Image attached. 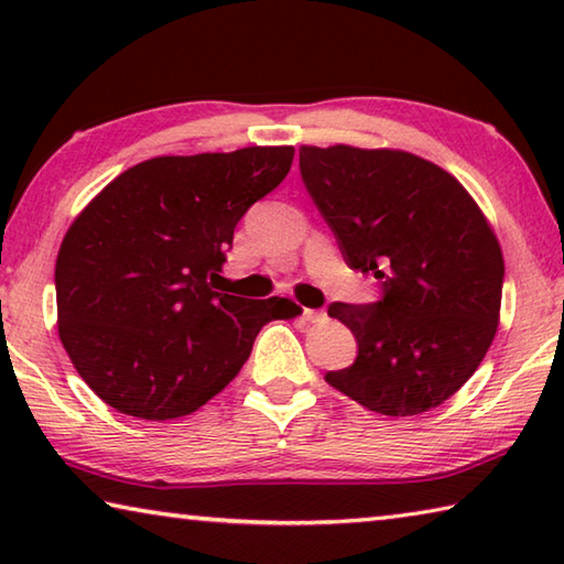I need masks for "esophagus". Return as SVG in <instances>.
<instances>
[{"label": "esophagus", "instance_id": "esophagus-1", "mask_svg": "<svg viewBox=\"0 0 564 564\" xmlns=\"http://www.w3.org/2000/svg\"><path fill=\"white\" fill-rule=\"evenodd\" d=\"M303 318L308 321V323H318V321L326 318V313L318 311V308H305V311H303Z\"/></svg>", "mask_w": 564, "mask_h": 564}]
</instances>
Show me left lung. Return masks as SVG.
<instances>
[{"mask_svg":"<svg viewBox=\"0 0 564 564\" xmlns=\"http://www.w3.org/2000/svg\"><path fill=\"white\" fill-rule=\"evenodd\" d=\"M301 176L376 303H330L358 340L326 380L362 408L420 415L460 390L500 321L505 263L488 218L441 166L395 149L301 147Z\"/></svg>","mask_w":564,"mask_h":564,"instance_id":"obj_1","label":"left lung"}]
</instances>
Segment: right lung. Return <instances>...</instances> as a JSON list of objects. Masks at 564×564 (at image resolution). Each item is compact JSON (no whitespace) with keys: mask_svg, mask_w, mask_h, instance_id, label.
I'll return each instance as SVG.
<instances>
[{"mask_svg":"<svg viewBox=\"0 0 564 564\" xmlns=\"http://www.w3.org/2000/svg\"><path fill=\"white\" fill-rule=\"evenodd\" d=\"M293 147L156 156L101 188L56 256L59 338L104 403L141 420L194 413L231 383L289 299L216 291L234 228L281 184Z\"/></svg>","mask_w":564,"mask_h":564,"instance_id":"1","label":"right lung"}]
</instances>
